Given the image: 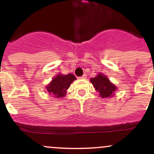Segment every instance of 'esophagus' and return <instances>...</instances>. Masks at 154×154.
<instances>
[{
	"mask_svg": "<svg viewBox=\"0 0 154 154\" xmlns=\"http://www.w3.org/2000/svg\"><path fill=\"white\" fill-rule=\"evenodd\" d=\"M79 78H80V79H86V78H87V75H86L85 74V75H83L82 77H79Z\"/></svg>",
	"mask_w": 154,
	"mask_h": 154,
	"instance_id": "1",
	"label": "esophagus"
}]
</instances>
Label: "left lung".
<instances>
[{"label": "left lung", "mask_w": 154, "mask_h": 154, "mask_svg": "<svg viewBox=\"0 0 154 154\" xmlns=\"http://www.w3.org/2000/svg\"><path fill=\"white\" fill-rule=\"evenodd\" d=\"M91 82L95 88V91L99 93L101 98H109L113 96L114 95V92L117 89L115 85L111 83L108 77L102 73L98 74L96 77L93 78L92 77Z\"/></svg>", "instance_id": "1"}]
</instances>
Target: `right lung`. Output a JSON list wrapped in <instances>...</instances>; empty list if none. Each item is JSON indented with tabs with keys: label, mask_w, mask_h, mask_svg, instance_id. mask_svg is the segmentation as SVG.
<instances>
[{
	"label": "right lung",
	"mask_w": 154,
	"mask_h": 154,
	"mask_svg": "<svg viewBox=\"0 0 154 154\" xmlns=\"http://www.w3.org/2000/svg\"><path fill=\"white\" fill-rule=\"evenodd\" d=\"M75 79L76 77L72 74L66 75L59 74L48 85L47 91L55 98H63L66 95V90Z\"/></svg>",
	"instance_id": "add662e5"
}]
</instances>
